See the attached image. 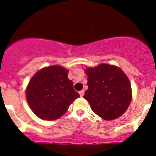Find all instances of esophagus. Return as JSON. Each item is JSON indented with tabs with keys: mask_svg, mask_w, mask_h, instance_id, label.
I'll return each instance as SVG.
<instances>
[{
	"mask_svg": "<svg viewBox=\"0 0 156 156\" xmlns=\"http://www.w3.org/2000/svg\"><path fill=\"white\" fill-rule=\"evenodd\" d=\"M79 94H80V97H83V94H84V91H83V90L80 91V92H79Z\"/></svg>",
	"mask_w": 156,
	"mask_h": 156,
	"instance_id": "1",
	"label": "esophagus"
}]
</instances>
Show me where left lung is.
Masks as SVG:
<instances>
[{"instance_id":"obj_1","label":"left lung","mask_w":156,"mask_h":156,"mask_svg":"<svg viewBox=\"0 0 156 156\" xmlns=\"http://www.w3.org/2000/svg\"><path fill=\"white\" fill-rule=\"evenodd\" d=\"M88 89L83 98L92 110L105 120L121 117L132 99L131 86L119 67L107 64L85 69Z\"/></svg>"}]
</instances>
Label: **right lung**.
<instances>
[{
    "label": "right lung",
    "instance_id": "1",
    "mask_svg": "<svg viewBox=\"0 0 156 156\" xmlns=\"http://www.w3.org/2000/svg\"><path fill=\"white\" fill-rule=\"evenodd\" d=\"M69 71L53 65L40 69L32 77L26 88L28 105L37 117L55 120L65 114L69 105L79 98L69 80Z\"/></svg>",
    "mask_w": 156,
    "mask_h": 156
}]
</instances>
